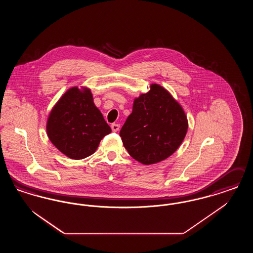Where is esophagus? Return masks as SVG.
I'll return each mask as SVG.
<instances>
[{"instance_id": "obj_1", "label": "esophagus", "mask_w": 253, "mask_h": 253, "mask_svg": "<svg viewBox=\"0 0 253 253\" xmlns=\"http://www.w3.org/2000/svg\"><path fill=\"white\" fill-rule=\"evenodd\" d=\"M111 128H112V131H113V132H118V131L120 130V128H121V125L118 124V123H113V124L111 125Z\"/></svg>"}]
</instances>
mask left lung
<instances>
[{"label":"left lung","mask_w":253,"mask_h":253,"mask_svg":"<svg viewBox=\"0 0 253 253\" xmlns=\"http://www.w3.org/2000/svg\"><path fill=\"white\" fill-rule=\"evenodd\" d=\"M187 130V117L178 102L163 87L152 84L148 93L134 99L120 135L132 158L150 165L171 156Z\"/></svg>","instance_id":"1"}]
</instances>
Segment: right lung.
<instances>
[{
    "mask_svg": "<svg viewBox=\"0 0 253 253\" xmlns=\"http://www.w3.org/2000/svg\"><path fill=\"white\" fill-rule=\"evenodd\" d=\"M51 142L66 157L83 159L95 153L100 140L111 132L96 108L89 89H69L51 111L47 121Z\"/></svg>",
    "mask_w": 253,
    "mask_h": 253,
    "instance_id": "obj_1",
    "label": "right lung"
}]
</instances>
